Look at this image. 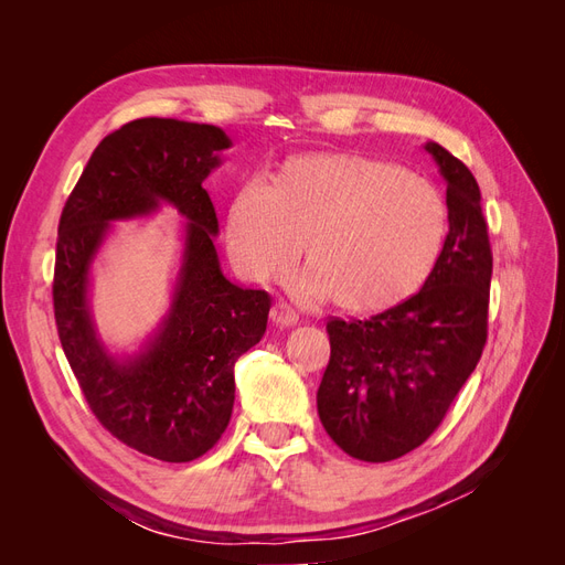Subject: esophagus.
Masks as SVG:
<instances>
[{
  "label": "esophagus",
  "mask_w": 565,
  "mask_h": 565,
  "mask_svg": "<svg viewBox=\"0 0 565 565\" xmlns=\"http://www.w3.org/2000/svg\"><path fill=\"white\" fill-rule=\"evenodd\" d=\"M270 320L276 328H295V324L299 322V313L292 309V306H287L285 301H278L270 309Z\"/></svg>",
  "instance_id": "esophagus-1"
}]
</instances>
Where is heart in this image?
Wrapping results in <instances>:
<instances>
[{
	"label": "heart",
	"instance_id": "b5f03b06",
	"mask_svg": "<svg viewBox=\"0 0 565 565\" xmlns=\"http://www.w3.org/2000/svg\"><path fill=\"white\" fill-rule=\"evenodd\" d=\"M448 233L436 188L355 152L289 158L231 202L228 247L252 280H270L301 252V287L349 313H380L419 292Z\"/></svg>",
	"mask_w": 565,
	"mask_h": 565
}]
</instances>
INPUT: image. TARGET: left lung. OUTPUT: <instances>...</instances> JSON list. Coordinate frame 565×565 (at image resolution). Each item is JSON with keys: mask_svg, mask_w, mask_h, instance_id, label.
Instances as JSON below:
<instances>
[{"mask_svg": "<svg viewBox=\"0 0 565 565\" xmlns=\"http://www.w3.org/2000/svg\"><path fill=\"white\" fill-rule=\"evenodd\" d=\"M446 181L448 235L415 297L370 320H330L318 388L324 431L347 455L391 461L419 448L476 370L488 337L492 254L469 169L429 141Z\"/></svg>", "mask_w": 565, "mask_h": 565, "instance_id": "obj_1", "label": "left lung"}]
</instances>
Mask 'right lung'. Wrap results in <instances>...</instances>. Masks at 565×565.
Returning <instances> with one entry per match:
<instances>
[{
  "mask_svg": "<svg viewBox=\"0 0 565 565\" xmlns=\"http://www.w3.org/2000/svg\"><path fill=\"white\" fill-rule=\"evenodd\" d=\"M231 146L214 125L134 119L96 146L58 224L54 313L67 363L98 422L162 461L214 448L231 422L237 358L268 322L270 297L231 282L214 247L218 218L202 181ZM162 206L186 218L170 309L139 352H113L90 311L93 262L113 223Z\"/></svg>",
  "mask_w": 565,
  "mask_h": 565,
  "instance_id": "right-lung-1",
  "label": "right lung"
}]
</instances>
